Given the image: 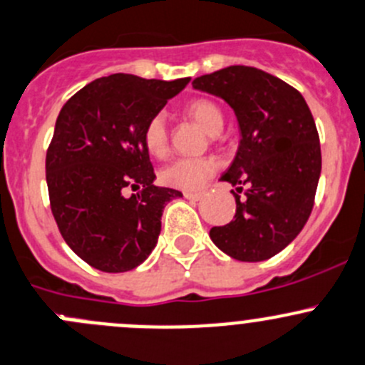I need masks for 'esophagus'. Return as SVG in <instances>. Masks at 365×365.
<instances>
[{
	"instance_id": "1",
	"label": "esophagus",
	"mask_w": 365,
	"mask_h": 365,
	"mask_svg": "<svg viewBox=\"0 0 365 365\" xmlns=\"http://www.w3.org/2000/svg\"><path fill=\"white\" fill-rule=\"evenodd\" d=\"M184 198H187V200H200L202 198V193H190V191H184Z\"/></svg>"
}]
</instances>
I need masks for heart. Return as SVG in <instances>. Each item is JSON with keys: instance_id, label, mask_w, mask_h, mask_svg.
I'll list each match as a JSON object with an SVG mask.
<instances>
[{"instance_id": "heart-1", "label": "heart", "mask_w": 365, "mask_h": 365, "mask_svg": "<svg viewBox=\"0 0 365 365\" xmlns=\"http://www.w3.org/2000/svg\"><path fill=\"white\" fill-rule=\"evenodd\" d=\"M187 113L211 135L223 128V113L215 103L197 99L190 103ZM143 145L154 158H163L168 150V120L163 111L153 115L143 129ZM218 163L212 158H178L161 170V181L178 190L198 191L215 174Z\"/></svg>"}]
</instances>
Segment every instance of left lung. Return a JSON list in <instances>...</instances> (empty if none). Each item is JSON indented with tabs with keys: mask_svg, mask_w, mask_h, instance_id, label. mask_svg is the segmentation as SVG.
I'll use <instances>...</instances> for the list:
<instances>
[{
	"mask_svg": "<svg viewBox=\"0 0 365 365\" xmlns=\"http://www.w3.org/2000/svg\"><path fill=\"white\" fill-rule=\"evenodd\" d=\"M193 88L220 97L240 125V147L220 181L237 193L230 223L209 237L229 257L259 262L282 252L300 234L321 175L319 136L298 90L255 67L230 65L193 79ZM245 187L243 188L242 186Z\"/></svg>",
	"mask_w": 365,
	"mask_h": 365,
	"instance_id": "obj_1",
	"label": "left lung"
}]
</instances>
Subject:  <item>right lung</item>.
<instances>
[{
  "label": "right lung",
  "mask_w": 365,
  "mask_h": 365,
  "mask_svg": "<svg viewBox=\"0 0 365 365\" xmlns=\"http://www.w3.org/2000/svg\"><path fill=\"white\" fill-rule=\"evenodd\" d=\"M187 83L111 74L60 110L46 156L51 211L65 243L96 269L122 273L142 264L158 243L165 205L182 197L154 186L143 129ZM129 187L139 193L125 197Z\"/></svg>",
  "instance_id": "add662e5"
}]
</instances>
